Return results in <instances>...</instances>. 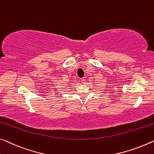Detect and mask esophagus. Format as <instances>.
Listing matches in <instances>:
<instances>
[{
    "label": "esophagus",
    "mask_w": 154,
    "mask_h": 154,
    "mask_svg": "<svg viewBox=\"0 0 154 154\" xmlns=\"http://www.w3.org/2000/svg\"><path fill=\"white\" fill-rule=\"evenodd\" d=\"M81 82H82V83L84 84L85 82V79H82V80H81Z\"/></svg>",
    "instance_id": "esophagus-1"
}]
</instances>
